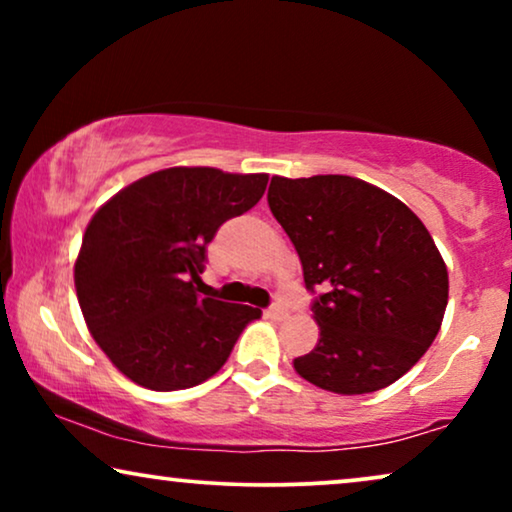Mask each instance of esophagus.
Segmentation results:
<instances>
[{
    "mask_svg": "<svg viewBox=\"0 0 512 512\" xmlns=\"http://www.w3.org/2000/svg\"><path fill=\"white\" fill-rule=\"evenodd\" d=\"M265 314H268L270 319H275V321H282V319L289 317V310H286V307H284L282 303H275V305H270L268 310H265Z\"/></svg>",
    "mask_w": 512,
    "mask_h": 512,
    "instance_id": "obj_1",
    "label": "esophagus"
}]
</instances>
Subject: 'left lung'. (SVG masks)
Masks as SVG:
<instances>
[{
	"label": "left lung",
	"mask_w": 512,
	"mask_h": 512,
	"mask_svg": "<svg viewBox=\"0 0 512 512\" xmlns=\"http://www.w3.org/2000/svg\"><path fill=\"white\" fill-rule=\"evenodd\" d=\"M268 205L296 247L314 293L319 342L293 368L333 394L389 387L436 340L447 268L401 200L345 174L272 177Z\"/></svg>",
	"instance_id": "obj_1"
}]
</instances>
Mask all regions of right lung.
I'll list each match as a JSON object with an SVG mask.
<instances>
[{"mask_svg": "<svg viewBox=\"0 0 512 512\" xmlns=\"http://www.w3.org/2000/svg\"><path fill=\"white\" fill-rule=\"evenodd\" d=\"M268 174L170 167L118 191L90 219L74 265L88 331L111 363L153 391L205 382L258 307L195 291L207 244L263 198Z\"/></svg>", "mask_w": 512, "mask_h": 512, "instance_id": "1", "label": "right lung"}]
</instances>
